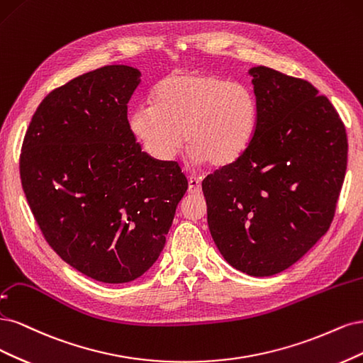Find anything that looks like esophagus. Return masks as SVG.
<instances>
[{
  "instance_id": "1",
  "label": "esophagus",
  "mask_w": 363,
  "mask_h": 363,
  "mask_svg": "<svg viewBox=\"0 0 363 363\" xmlns=\"http://www.w3.org/2000/svg\"><path fill=\"white\" fill-rule=\"evenodd\" d=\"M201 185H202V178L201 177H191L189 179V191L191 194L201 193Z\"/></svg>"
}]
</instances>
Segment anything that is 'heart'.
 Returning a JSON list of instances; mask_svg holds the SVG:
<instances>
[{
  "mask_svg": "<svg viewBox=\"0 0 363 363\" xmlns=\"http://www.w3.org/2000/svg\"><path fill=\"white\" fill-rule=\"evenodd\" d=\"M258 122L250 86L197 71L167 75L154 90V104L138 105L130 116L131 133L154 160H173L185 138L191 164L214 167L232 166L245 154Z\"/></svg>",
  "mask_w": 363,
  "mask_h": 363,
  "instance_id": "obj_1",
  "label": "heart"
}]
</instances>
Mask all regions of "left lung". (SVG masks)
Here are the masks:
<instances>
[{
  "mask_svg": "<svg viewBox=\"0 0 363 363\" xmlns=\"http://www.w3.org/2000/svg\"><path fill=\"white\" fill-rule=\"evenodd\" d=\"M259 122L245 154L202 182L208 226L237 270H286L329 230L347 169V134L325 96L305 79L249 69Z\"/></svg>",
  "mask_w": 363,
  "mask_h": 363,
  "instance_id": "left-lung-1",
  "label": "left lung"
}]
</instances>
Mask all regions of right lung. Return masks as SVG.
<instances>
[{
    "label": "right lung",
    "mask_w": 363,
    "mask_h": 363,
    "mask_svg": "<svg viewBox=\"0 0 363 363\" xmlns=\"http://www.w3.org/2000/svg\"><path fill=\"white\" fill-rule=\"evenodd\" d=\"M138 69L111 65L55 89L34 113L21 182L45 240L104 284L143 276L164 249L189 182L135 142L126 118Z\"/></svg>",
    "instance_id": "obj_1"
}]
</instances>
